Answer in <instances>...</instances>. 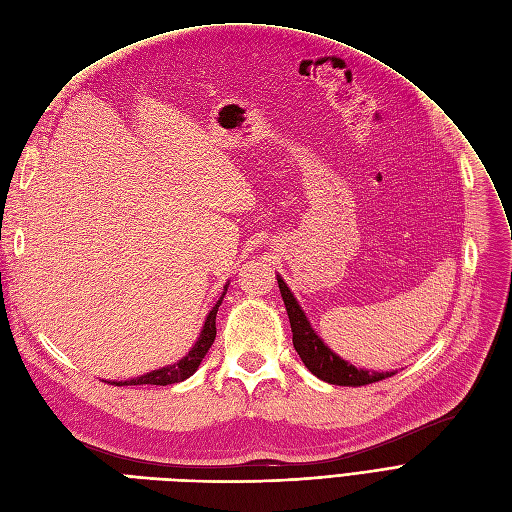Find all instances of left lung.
<instances>
[{"instance_id": "obj_1", "label": "left lung", "mask_w": 512, "mask_h": 512, "mask_svg": "<svg viewBox=\"0 0 512 512\" xmlns=\"http://www.w3.org/2000/svg\"><path fill=\"white\" fill-rule=\"evenodd\" d=\"M277 284H279V292H281V298H284V305H286V311L290 317L294 349L298 351V356H301L305 366L317 379L328 381L332 385L360 387V385L383 381L387 377L396 375V373H373V370H362V368L347 364L337 354H332V351L324 345V341L317 337L315 330L311 328L303 309L298 307L296 298L288 290L286 281L277 277Z\"/></svg>"}]
</instances>
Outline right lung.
<instances>
[{
    "instance_id": "obj_1",
    "label": "right lung",
    "mask_w": 512,
    "mask_h": 512,
    "mask_svg": "<svg viewBox=\"0 0 512 512\" xmlns=\"http://www.w3.org/2000/svg\"><path fill=\"white\" fill-rule=\"evenodd\" d=\"M222 298H224V294H222ZM222 298L216 303V307L209 311L205 326L201 330V337L195 343V347L188 351L186 358H182L178 364L152 370V373H148L144 377H137V379H131V381H112V385H169V383H180V381L188 379L199 368L201 360L207 354V349L211 347V343H214V339H216V313H218Z\"/></svg>"
}]
</instances>
